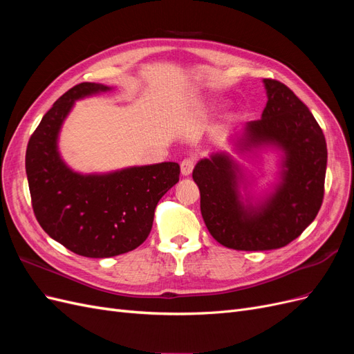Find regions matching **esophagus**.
I'll use <instances>...</instances> for the list:
<instances>
[{
    "mask_svg": "<svg viewBox=\"0 0 354 354\" xmlns=\"http://www.w3.org/2000/svg\"><path fill=\"white\" fill-rule=\"evenodd\" d=\"M194 167H195V159L194 158H186V159L181 160V164H180L181 176H183V177L190 176L192 171H194Z\"/></svg>",
    "mask_w": 354,
    "mask_h": 354,
    "instance_id": "1",
    "label": "esophagus"
}]
</instances>
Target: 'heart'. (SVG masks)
Masks as SVG:
<instances>
[{"instance_id": "b5f03b06", "label": "heart", "mask_w": 354, "mask_h": 354, "mask_svg": "<svg viewBox=\"0 0 354 354\" xmlns=\"http://www.w3.org/2000/svg\"><path fill=\"white\" fill-rule=\"evenodd\" d=\"M203 109H205L207 112H208V111H212V109H216V103H209V104H207V106H203Z\"/></svg>"}]
</instances>
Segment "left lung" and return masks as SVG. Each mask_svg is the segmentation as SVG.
Returning a JSON list of instances; mask_svg holds the SVG:
<instances>
[{
	"label": "left lung",
	"instance_id": "8db88e82",
	"mask_svg": "<svg viewBox=\"0 0 354 354\" xmlns=\"http://www.w3.org/2000/svg\"><path fill=\"white\" fill-rule=\"evenodd\" d=\"M263 82L267 103L261 120L246 122L233 143L241 153L263 147L281 152L273 190L254 202L248 178L227 152L201 159L192 174L211 236L238 251L282 248L316 218L324 201L328 151L322 128L285 84Z\"/></svg>",
	"mask_w": 354,
	"mask_h": 354
}]
</instances>
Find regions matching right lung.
Returning a JSON list of instances; mask_svg holds the SVG:
<instances>
[{"label":"right lung","instance_id":"1","mask_svg":"<svg viewBox=\"0 0 354 354\" xmlns=\"http://www.w3.org/2000/svg\"><path fill=\"white\" fill-rule=\"evenodd\" d=\"M111 90L95 82L75 85L42 116L26 149V176L39 226L69 251L90 259H108L142 245L152 230L159 199L180 176L177 162L104 174H81L65 164L59 134L75 102Z\"/></svg>","mask_w":354,"mask_h":354}]
</instances>
